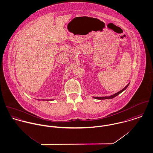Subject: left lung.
<instances>
[{
	"instance_id": "left-lung-1",
	"label": "left lung",
	"mask_w": 153,
	"mask_h": 153,
	"mask_svg": "<svg viewBox=\"0 0 153 153\" xmlns=\"http://www.w3.org/2000/svg\"><path fill=\"white\" fill-rule=\"evenodd\" d=\"M130 84V83L127 85L124 88H123L121 90H120L119 92L111 95V96H105V97H93L94 99H99V100H104V99H113L115 97H116L117 96H118L119 94H120L121 93H122L123 91H124L127 87L128 86V85Z\"/></svg>"
}]
</instances>
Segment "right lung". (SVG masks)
<instances>
[{
  "label": "right lung",
  "mask_w": 153,
  "mask_h": 153,
  "mask_svg": "<svg viewBox=\"0 0 153 153\" xmlns=\"http://www.w3.org/2000/svg\"><path fill=\"white\" fill-rule=\"evenodd\" d=\"M54 99H49V100H47V101H53ZM38 100H39V99H38Z\"/></svg>",
  "instance_id": "1"
}]
</instances>
